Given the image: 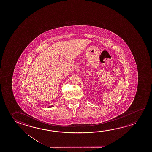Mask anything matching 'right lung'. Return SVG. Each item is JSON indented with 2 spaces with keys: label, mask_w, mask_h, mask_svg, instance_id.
<instances>
[{
  "label": "right lung",
  "mask_w": 152,
  "mask_h": 152,
  "mask_svg": "<svg viewBox=\"0 0 152 152\" xmlns=\"http://www.w3.org/2000/svg\"><path fill=\"white\" fill-rule=\"evenodd\" d=\"M53 107V105H51V106H49V107H48V108H49V107Z\"/></svg>",
  "instance_id": "add662e5"
}]
</instances>
